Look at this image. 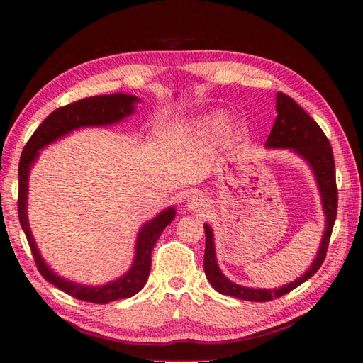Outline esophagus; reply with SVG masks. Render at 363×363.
<instances>
[{
    "mask_svg": "<svg viewBox=\"0 0 363 363\" xmlns=\"http://www.w3.org/2000/svg\"><path fill=\"white\" fill-rule=\"evenodd\" d=\"M207 206H209V203H207V198L201 194H194L186 203V207L189 212H204L207 209Z\"/></svg>",
    "mask_w": 363,
    "mask_h": 363,
    "instance_id": "34e87169",
    "label": "esophagus"
}]
</instances>
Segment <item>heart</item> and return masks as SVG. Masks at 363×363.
<instances>
[{"instance_id": "1", "label": "heart", "mask_w": 363, "mask_h": 363, "mask_svg": "<svg viewBox=\"0 0 363 363\" xmlns=\"http://www.w3.org/2000/svg\"><path fill=\"white\" fill-rule=\"evenodd\" d=\"M228 126V117L225 113H215V115H209L203 120H199L191 134L196 138L198 142H213L217 138L225 128Z\"/></svg>"}]
</instances>
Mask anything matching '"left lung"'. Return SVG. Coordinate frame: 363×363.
Masks as SVG:
<instances>
[{
    "instance_id": "obj_1",
    "label": "left lung",
    "mask_w": 363,
    "mask_h": 363,
    "mask_svg": "<svg viewBox=\"0 0 363 363\" xmlns=\"http://www.w3.org/2000/svg\"><path fill=\"white\" fill-rule=\"evenodd\" d=\"M276 112L277 117L269 133L265 148L268 150H289L303 159L311 167L312 174L317 182L320 191L323 213H325V230L318 246V252L315 256L307 272L298 279L282 285L279 289H252L235 284L223 274L217 262L215 252V238L212 228L204 225L206 230V251H204V272L212 287L221 295L235 296L245 301H272L287 295L289 291L296 289L298 285L306 282L318 272L323 260L326 257L330 234H333L334 221L337 217V186H335V164L333 156V148L328 137L323 133L317 121L311 118L303 107L298 106L295 99L284 94L276 95Z\"/></svg>"
}]
</instances>
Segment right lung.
I'll list each match as a JSON object with an SVG mask.
<instances>
[{"instance_id":"obj_1","label":"right lung","mask_w":363,"mask_h":363,"mask_svg":"<svg viewBox=\"0 0 363 363\" xmlns=\"http://www.w3.org/2000/svg\"><path fill=\"white\" fill-rule=\"evenodd\" d=\"M142 99L128 94H112L101 96H90L79 99L68 106L60 107L51 112L43 120L35 133L30 135L29 142L23 148L20 164H18V218L21 229L25 230L28 243L33 251L34 260L38 272L50 284L56 285L57 289L68 293V295L87 301L95 304H107L112 301L130 298L143 289L151 269V252L157 238L160 237L169 223L176 217L174 206L159 212L152 220L146 221L137 233V240L134 246V259L129 269L113 281L103 285H87L74 281H68L67 277L59 276L54 269L46 264L42 257L35 238L30 233L28 221V191H29V174L30 168L34 167L40 151L46 146L57 142L73 130L84 128H107L126 120L135 112V104Z\"/></svg>"}]
</instances>
